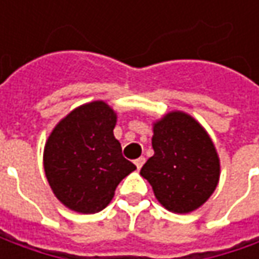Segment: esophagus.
I'll return each instance as SVG.
<instances>
[{"label": "esophagus", "instance_id": "34e87169", "mask_svg": "<svg viewBox=\"0 0 259 259\" xmlns=\"http://www.w3.org/2000/svg\"><path fill=\"white\" fill-rule=\"evenodd\" d=\"M134 163H135V165H137V168L140 170V168L143 167V164L145 163V158L144 157H140V158H137V160H135Z\"/></svg>", "mask_w": 259, "mask_h": 259}]
</instances>
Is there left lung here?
<instances>
[{"mask_svg": "<svg viewBox=\"0 0 259 259\" xmlns=\"http://www.w3.org/2000/svg\"><path fill=\"white\" fill-rule=\"evenodd\" d=\"M154 155L140 174L155 197L174 213L193 212L212 196L221 164L210 137L190 115L174 111L153 126Z\"/></svg>", "mask_w": 259, "mask_h": 259, "instance_id": "8db88e82", "label": "left lung"}]
</instances>
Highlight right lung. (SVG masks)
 I'll list each match as a JSON object with an SVG mask.
<instances>
[{
	"mask_svg": "<svg viewBox=\"0 0 259 259\" xmlns=\"http://www.w3.org/2000/svg\"><path fill=\"white\" fill-rule=\"evenodd\" d=\"M116 114L104 101L73 109L56 125L45 147L47 182L66 207L96 213L112 200L115 189L135 167L114 137Z\"/></svg>",
	"mask_w": 259,
	"mask_h": 259,
	"instance_id": "add662e5",
	"label": "right lung"
}]
</instances>
